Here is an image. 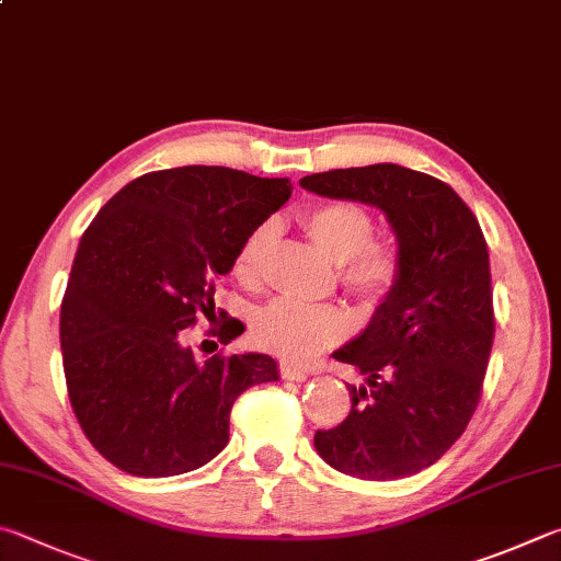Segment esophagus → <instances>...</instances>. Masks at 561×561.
Here are the masks:
<instances>
[{
  "label": "esophagus",
  "instance_id": "obj_1",
  "mask_svg": "<svg viewBox=\"0 0 561 561\" xmlns=\"http://www.w3.org/2000/svg\"><path fill=\"white\" fill-rule=\"evenodd\" d=\"M279 373H282L284 380H294V382H304L309 378V370L299 368V365H289V363H282Z\"/></svg>",
  "mask_w": 561,
  "mask_h": 561
}]
</instances>
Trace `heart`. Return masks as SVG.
I'll list each match as a JSON object with an SVG mask.
<instances>
[{
	"mask_svg": "<svg viewBox=\"0 0 561 561\" xmlns=\"http://www.w3.org/2000/svg\"><path fill=\"white\" fill-rule=\"evenodd\" d=\"M309 236L333 262L343 264V279L365 301H378L392 289L400 274V257L392 245L375 242L373 216L358 203H325L304 216ZM277 226L264 220L248 232L236 252L232 272L242 284L260 279L264 257ZM348 319L331 304L274 299L254 316V335L264 348L287 360H307L325 345L341 341Z\"/></svg>",
	"mask_w": 561,
	"mask_h": 561,
	"instance_id": "b5f03b06",
	"label": "heart"
}]
</instances>
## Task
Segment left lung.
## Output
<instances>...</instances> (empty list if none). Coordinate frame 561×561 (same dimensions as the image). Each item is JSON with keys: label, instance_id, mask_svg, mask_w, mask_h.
I'll return each mask as SVG.
<instances>
[{"label": "left lung", "instance_id": "obj_1", "mask_svg": "<svg viewBox=\"0 0 561 561\" xmlns=\"http://www.w3.org/2000/svg\"><path fill=\"white\" fill-rule=\"evenodd\" d=\"M299 183L378 208L400 257L368 325L333 351L363 382L345 385L351 412L313 434L316 451L363 481L420 473L451 449L481 397L495 333L481 226L451 186L400 164L333 169Z\"/></svg>", "mask_w": 561, "mask_h": 561}]
</instances>
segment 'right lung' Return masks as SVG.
I'll return each mask as SVG.
<instances>
[{
	"label": "right lung",
	"mask_w": 561,
	"mask_h": 561,
	"mask_svg": "<svg viewBox=\"0 0 561 561\" xmlns=\"http://www.w3.org/2000/svg\"><path fill=\"white\" fill-rule=\"evenodd\" d=\"M291 196L289 179L226 167L164 169L117 191L80 238L60 304V351L73 412L119 471H196L228 444L232 402L279 380L264 353L198 360L183 345L252 228ZM245 331L222 323L220 339Z\"/></svg>",
	"instance_id": "add662e5"
}]
</instances>
